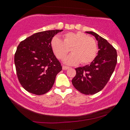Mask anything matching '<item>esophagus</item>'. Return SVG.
Instances as JSON below:
<instances>
[{
  "mask_svg": "<svg viewBox=\"0 0 130 130\" xmlns=\"http://www.w3.org/2000/svg\"><path fill=\"white\" fill-rule=\"evenodd\" d=\"M69 68H70L69 67H67V66H64V65L62 66V69L63 70H67L68 69H69Z\"/></svg>",
  "mask_w": 130,
  "mask_h": 130,
  "instance_id": "esophagus-1",
  "label": "esophagus"
}]
</instances>
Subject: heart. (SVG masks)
Masks as SVG:
<instances>
[{
	"label": "heart",
	"instance_id": "heart-1",
	"mask_svg": "<svg viewBox=\"0 0 130 130\" xmlns=\"http://www.w3.org/2000/svg\"><path fill=\"white\" fill-rule=\"evenodd\" d=\"M63 40L58 37L52 38L50 46L57 58L62 60L71 49L72 53L65 59L69 65H74L80 62L86 65L92 62L98 53L96 42L92 37L82 32H69L62 35Z\"/></svg>",
	"mask_w": 130,
	"mask_h": 130
}]
</instances>
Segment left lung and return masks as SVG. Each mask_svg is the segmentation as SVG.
<instances>
[{"label":"left lung","mask_w":130,"mask_h":130,"mask_svg":"<svg viewBox=\"0 0 130 130\" xmlns=\"http://www.w3.org/2000/svg\"><path fill=\"white\" fill-rule=\"evenodd\" d=\"M86 32L95 37L99 50L91 64L76 68L72 83L81 93L94 94L102 91L111 78L117 63V52L103 37L93 31Z\"/></svg>","instance_id":"obj_1"}]
</instances>
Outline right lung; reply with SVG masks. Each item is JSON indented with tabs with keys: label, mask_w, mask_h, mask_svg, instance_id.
I'll list each match as a JSON object with an SVG mask.
<instances>
[{
	"label": "right lung",
	"mask_w": 130,
	"mask_h": 130,
	"mask_svg": "<svg viewBox=\"0 0 130 130\" xmlns=\"http://www.w3.org/2000/svg\"><path fill=\"white\" fill-rule=\"evenodd\" d=\"M62 30L38 32L18 46L14 62L18 78L26 91L37 95L49 91L62 67L53 53L50 42Z\"/></svg>",
	"instance_id": "obj_1"
}]
</instances>
